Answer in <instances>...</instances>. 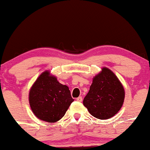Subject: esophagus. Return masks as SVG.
Returning <instances> with one entry per match:
<instances>
[{
    "instance_id": "34e87169",
    "label": "esophagus",
    "mask_w": 150,
    "mask_h": 150,
    "mask_svg": "<svg viewBox=\"0 0 150 150\" xmlns=\"http://www.w3.org/2000/svg\"><path fill=\"white\" fill-rule=\"evenodd\" d=\"M76 100L77 101H80V102H81V101H82V97H79L76 98Z\"/></svg>"
}]
</instances>
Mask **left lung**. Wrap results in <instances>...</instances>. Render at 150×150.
<instances>
[{
    "mask_svg": "<svg viewBox=\"0 0 150 150\" xmlns=\"http://www.w3.org/2000/svg\"><path fill=\"white\" fill-rule=\"evenodd\" d=\"M125 90L113 71L106 67L93 77L83 104L92 116L106 120L114 116L123 106Z\"/></svg>",
    "mask_w": 150,
    "mask_h": 150,
    "instance_id": "1",
    "label": "left lung"
}]
</instances>
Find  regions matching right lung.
<instances>
[{
  "instance_id": "1",
  "label": "right lung",
  "mask_w": 150,
  "mask_h": 150,
  "mask_svg": "<svg viewBox=\"0 0 150 150\" xmlns=\"http://www.w3.org/2000/svg\"><path fill=\"white\" fill-rule=\"evenodd\" d=\"M73 101L68 86L60 83L49 70L38 77L29 92L32 112L39 119L48 123L61 120Z\"/></svg>"
}]
</instances>
